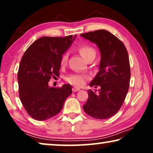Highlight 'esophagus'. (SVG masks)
I'll return each instance as SVG.
<instances>
[{"mask_svg":"<svg viewBox=\"0 0 153 153\" xmlns=\"http://www.w3.org/2000/svg\"><path fill=\"white\" fill-rule=\"evenodd\" d=\"M80 88H79V87H76V86H74L73 87V88H72V91H73V92H77V91H80Z\"/></svg>","mask_w":153,"mask_h":153,"instance_id":"1","label":"esophagus"}]
</instances>
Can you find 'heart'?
Here are the masks:
<instances>
[{"label":"heart","instance_id":"obj_1","mask_svg":"<svg viewBox=\"0 0 153 153\" xmlns=\"http://www.w3.org/2000/svg\"><path fill=\"white\" fill-rule=\"evenodd\" d=\"M79 51L81 56L85 58V60H87L88 58L91 56H95L96 52L95 50L93 49L91 46L84 45H81L80 47L79 48ZM68 53L63 54V56H62L61 60H60V63L61 65H65L68 60ZM88 79V76L85 74H83V73H75V74H72L69 75L67 77L66 79L69 83H70L71 84H73L76 86H81L83 85L85 83L87 79Z\"/></svg>","mask_w":153,"mask_h":153}]
</instances>
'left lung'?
Here are the masks:
<instances>
[{"mask_svg": "<svg viewBox=\"0 0 153 153\" xmlns=\"http://www.w3.org/2000/svg\"><path fill=\"white\" fill-rule=\"evenodd\" d=\"M95 43L101 54L99 72L89 85L95 88L88 91V99L83 106L90 116L106 119L114 116L122 106L128 92L130 65L124 44L108 31L98 30L81 34Z\"/></svg>", "mask_w": 153, "mask_h": 153, "instance_id": "1", "label": "left lung"}]
</instances>
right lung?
Returning <instances> with one entry per match:
<instances>
[{"label": "right lung", "mask_w": 153, "mask_h": 153, "mask_svg": "<svg viewBox=\"0 0 153 153\" xmlns=\"http://www.w3.org/2000/svg\"><path fill=\"white\" fill-rule=\"evenodd\" d=\"M76 37H40L27 49L21 60L19 95L27 113L35 120H45L57 115L72 93L70 84L56 88L50 87L48 82L52 76H59L62 54Z\"/></svg>", "instance_id": "add662e5"}]
</instances>
